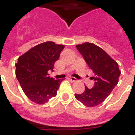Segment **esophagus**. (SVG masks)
<instances>
[{
	"mask_svg": "<svg viewBox=\"0 0 135 135\" xmlns=\"http://www.w3.org/2000/svg\"><path fill=\"white\" fill-rule=\"evenodd\" d=\"M69 80H70V81L71 82H76V81H77V79H76V78H74V77H72V76H71V77H69Z\"/></svg>",
	"mask_w": 135,
	"mask_h": 135,
	"instance_id": "esophagus-1",
	"label": "esophagus"
}]
</instances>
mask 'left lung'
Instances as JSON below:
<instances>
[{
  "instance_id": "8db88e82",
  "label": "left lung",
  "mask_w": 135,
  "mask_h": 135,
  "mask_svg": "<svg viewBox=\"0 0 135 135\" xmlns=\"http://www.w3.org/2000/svg\"><path fill=\"white\" fill-rule=\"evenodd\" d=\"M76 47L95 74L92 77L95 85L92 89L85 86L83 93L74 96L86 106L94 107L104 101L117 85L121 71L116 61L96 45L85 42Z\"/></svg>"
}]
</instances>
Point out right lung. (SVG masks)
I'll return each instance as SVG.
<instances>
[{"label":"right lung","mask_w":135,"mask_h":135,"mask_svg":"<svg viewBox=\"0 0 135 135\" xmlns=\"http://www.w3.org/2000/svg\"><path fill=\"white\" fill-rule=\"evenodd\" d=\"M51 41L37 45L18 59L16 76L25 95L37 104H45L56 96L64 79H54L47 71H53L55 62L64 48Z\"/></svg>","instance_id":"right-lung-1"}]
</instances>
